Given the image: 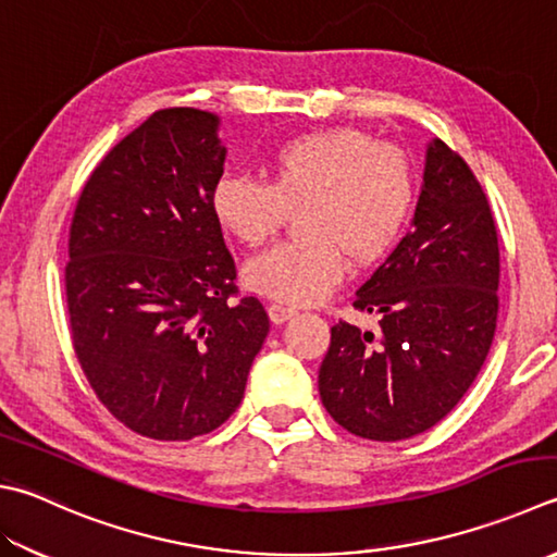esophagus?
I'll return each instance as SVG.
<instances>
[{"instance_id":"obj_1","label":"esophagus","mask_w":557,"mask_h":557,"mask_svg":"<svg viewBox=\"0 0 557 557\" xmlns=\"http://www.w3.org/2000/svg\"><path fill=\"white\" fill-rule=\"evenodd\" d=\"M267 310H269V318H271V322H274V324L288 322L293 314H296V310L288 308V306H281V302H271Z\"/></svg>"}]
</instances>
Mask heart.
<instances>
[{
  "label": "heart",
  "mask_w": 557,
  "mask_h": 557,
  "mask_svg": "<svg viewBox=\"0 0 557 557\" xmlns=\"http://www.w3.org/2000/svg\"><path fill=\"white\" fill-rule=\"evenodd\" d=\"M267 174V182L220 176L211 213L237 243L259 247L300 211L302 237L245 267L249 290L290 306L327 298L346 274L344 253L354 264L383 257L414 203L409 157L359 128H324L283 143Z\"/></svg>",
  "instance_id": "1"
}]
</instances>
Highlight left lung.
<instances>
[{"mask_svg":"<svg viewBox=\"0 0 557 557\" xmlns=\"http://www.w3.org/2000/svg\"><path fill=\"white\" fill-rule=\"evenodd\" d=\"M499 245L487 196L446 143L426 148L412 230L356 290L381 334L332 327L320 366L322 405L371 442L432 429L473 385L495 339Z\"/></svg>","mask_w":557,"mask_h":557,"instance_id":"obj_1","label":"left lung"}]
</instances>
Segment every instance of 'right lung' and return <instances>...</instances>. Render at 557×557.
I'll return each mask as SVG.
<instances>
[{
	"instance_id": "right-lung-1",
	"label": "right lung",
	"mask_w": 557,
	"mask_h": 557,
	"mask_svg": "<svg viewBox=\"0 0 557 557\" xmlns=\"http://www.w3.org/2000/svg\"><path fill=\"white\" fill-rule=\"evenodd\" d=\"M220 119L162 109L84 184L70 225L72 346L109 412L135 434L188 442L243 403L269 334L211 213L223 176Z\"/></svg>"
}]
</instances>
